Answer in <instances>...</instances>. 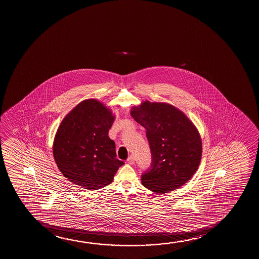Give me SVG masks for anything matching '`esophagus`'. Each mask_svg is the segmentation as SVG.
<instances>
[{
    "label": "esophagus",
    "mask_w": 259,
    "mask_h": 259,
    "mask_svg": "<svg viewBox=\"0 0 259 259\" xmlns=\"http://www.w3.org/2000/svg\"><path fill=\"white\" fill-rule=\"evenodd\" d=\"M127 163H129V164H135V157L133 156H130L129 157H128L127 159Z\"/></svg>",
    "instance_id": "obj_1"
}]
</instances>
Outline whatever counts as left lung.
<instances>
[{"instance_id":"1","label":"left lung","mask_w":259,"mask_h":259,"mask_svg":"<svg viewBox=\"0 0 259 259\" xmlns=\"http://www.w3.org/2000/svg\"><path fill=\"white\" fill-rule=\"evenodd\" d=\"M130 113L145 128L152 155L151 169L142 174V185L160 195L181 188L193 177L202 158L197 128L169 103L144 101Z\"/></svg>"}]
</instances>
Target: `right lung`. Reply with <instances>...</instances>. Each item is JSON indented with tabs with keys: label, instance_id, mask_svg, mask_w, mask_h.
<instances>
[{
	"label": "right lung",
	"instance_id": "obj_1",
	"mask_svg": "<svg viewBox=\"0 0 259 259\" xmlns=\"http://www.w3.org/2000/svg\"><path fill=\"white\" fill-rule=\"evenodd\" d=\"M112 111L96 99L82 101L64 117L54 139L58 169L73 184L97 190L110 184L123 161L108 136Z\"/></svg>",
	"mask_w": 259,
	"mask_h": 259
}]
</instances>
